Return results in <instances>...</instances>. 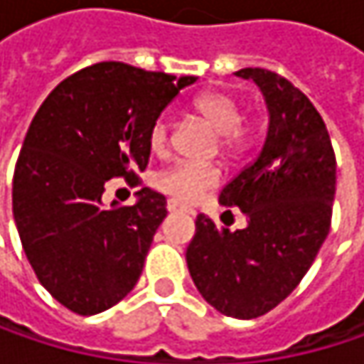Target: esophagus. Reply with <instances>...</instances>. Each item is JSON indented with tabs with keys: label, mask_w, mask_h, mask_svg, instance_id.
Returning a JSON list of instances; mask_svg holds the SVG:
<instances>
[{
	"label": "esophagus",
	"mask_w": 364,
	"mask_h": 364,
	"mask_svg": "<svg viewBox=\"0 0 364 364\" xmlns=\"http://www.w3.org/2000/svg\"><path fill=\"white\" fill-rule=\"evenodd\" d=\"M166 208H168V213H183V215H191V217L196 215V210H191V208L183 206V204H179L177 200H168Z\"/></svg>",
	"instance_id": "1"
}]
</instances>
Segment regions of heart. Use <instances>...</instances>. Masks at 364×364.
I'll list each match as a JSON object with an SVG mask.
<instances>
[{"label": "heart", "mask_w": 364, "mask_h": 364, "mask_svg": "<svg viewBox=\"0 0 364 364\" xmlns=\"http://www.w3.org/2000/svg\"><path fill=\"white\" fill-rule=\"evenodd\" d=\"M193 109L221 134L225 149H238L247 143L249 136L240 126L245 111L236 97L221 92V90L204 92L193 101ZM166 143H168V119L162 115L151 124L149 147L154 151H162ZM219 181H221V173L217 166L177 162L158 175L156 185L179 202H196L206 191L215 189Z\"/></svg>", "instance_id": "b5f03b06"}]
</instances>
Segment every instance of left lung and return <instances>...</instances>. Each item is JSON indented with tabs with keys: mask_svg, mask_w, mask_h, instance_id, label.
<instances>
[{
	"mask_svg": "<svg viewBox=\"0 0 364 364\" xmlns=\"http://www.w3.org/2000/svg\"><path fill=\"white\" fill-rule=\"evenodd\" d=\"M236 75L253 80L267 107L259 156L219 193L223 206L240 208L247 228L230 232L198 215L185 259L217 312L251 321L287 299L316 259L337 177L327 126L310 99L267 69L247 67Z\"/></svg>",
	"mask_w": 364,
	"mask_h": 364,
	"instance_id": "left-lung-1",
	"label": "left lung"
}]
</instances>
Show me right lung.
<instances>
[{
    "label": "right lung",
    "instance_id": "add662e5",
    "mask_svg": "<svg viewBox=\"0 0 364 364\" xmlns=\"http://www.w3.org/2000/svg\"><path fill=\"white\" fill-rule=\"evenodd\" d=\"M196 80L109 60L63 80L37 109L12 210L39 282L71 312L99 314L134 289L166 198L143 187L132 206H105V183L145 171L151 124Z\"/></svg>",
    "mask_w": 364,
    "mask_h": 364
}]
</instances>
